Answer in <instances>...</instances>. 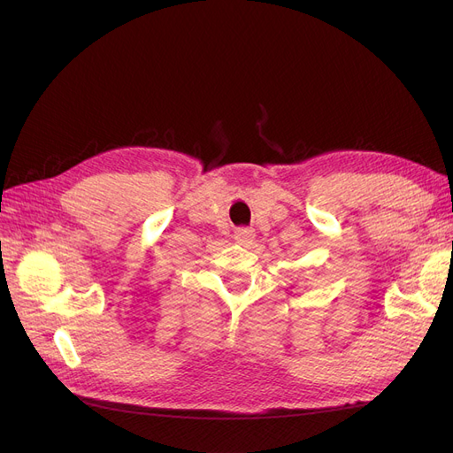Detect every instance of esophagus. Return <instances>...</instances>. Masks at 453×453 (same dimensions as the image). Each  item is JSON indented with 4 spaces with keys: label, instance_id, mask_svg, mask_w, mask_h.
Segmentation results:
<instances>
[{
    "label": "esophagus",
    "instance_id": "34e87169",
    "mask_svg": "<svg viewBox=\"0 0 453 453\" xmlns=\"http://www.w3.org/2000/svg\"><path fill=\"white\" fill-rule=\"evenodd\" d=\"M234 238L240 245H251L255 240V232L251 228H238Z\"/></svg>",
    "mask_w": 453,
    "mask_h": 453
}]
</instances>
